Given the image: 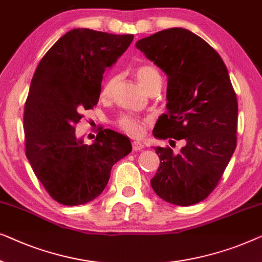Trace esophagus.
<instances>
[{
	"label": "esophagus",
	"mask_w": 262,
	"mask_h": 262,
	"mask_svg": "<svg viewBox=\"0 0 262 262\" xmlns=\"http://www.w3.org/2000/svg\"><path fill=\"white\" fill-rule=\"evenodd\" d=\"M132 146H133V149H134V150H141L143 147H145L140 141H133Z\"/></svg>",
	"instance_id": "1"
}]
</instances>
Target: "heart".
<instances>
[{"mask_svg": "<svg viewBox=\"0 0 262 262\" xmlns=\"http://www.w3.org/2000/svg\"><path fill=\"white\" fill-rule=\"evenodd\" d=\"M135 76L140 84L145 88L146 91L152 89L154 85H157V84H161V80H163L159 70H158L154 65L150 64L139 66V68L135 70ZM117 80H119V77L117 76H109L108 78L103 82L101 86L102 98H109L110 96L113 95L114 89H115L117 84ZM117 126L132 136H140L143 134V123L139 119H136L135 116L128 115V114L122 115L119 120H117Z\"/></svg>", "mask_w": 262, "mask_h": 262, "instance_id": "heart-1", "label": "heart"}]
</instances>
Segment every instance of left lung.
I'll return each mask as SVG.
<instances>
[{"instance_id":"obj_1","label":"left lung","mask_w":262,"mask_h":262,"mask_svg":"<svg viewBox=\"0 0 262 262\" xmlns=\"http://www.w3.org/2000/svg\"><path fill=\"white\" fill-rule=\"evenodd\" d=\"M136 49L168 77L167 113L153 135L171 145L185 140L178 154L157 147L160 165L150 185L168 203H200L219 185L236 148L237 98L227 66L208 42L184 28L143 38Z\"/></svg>"}]
</instances>
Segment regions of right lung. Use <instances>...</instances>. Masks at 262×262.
I'll list each match as a JSON object with an SVG mask.
<instances>
[{"label":"right lung","mask_w":262,"mask_h":262,"mask_svg":"<svg viewBox=\"0 0 262 262\" xmlns=\"http://www.w3.org/2000/svg\"><path fill=\"white\" fill-rule=\"evenodd\" d=\"M134 35H116L88 28L62 35L40 60L25 103L26 157L51 197L64 205L95 200L108 184L114 164L132 150L127 136L97 129L85 145L75 127L93 109L102 77L122 56Z\"/></svg>","instance_id":"1"}]
</instances>
